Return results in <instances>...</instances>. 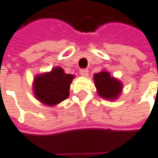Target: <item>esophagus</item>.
<instances>
[{"label":"esophagus","instance_id":"34e87169","mask_svg":"<svg viewBox=\"0 0 158 158\" xmlns=\"http://www.w3.org/2000/svg\"><path fill=\"white\" fill-rule=\"evenodd\" d=\"M79 72H80V75L83 77H86L88 75V70L87 69H82V70H80Z\"/></svg>","mask_w":158,"mask_h":158}]
</instances>
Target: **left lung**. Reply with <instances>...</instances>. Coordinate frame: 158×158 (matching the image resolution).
Returning a JSON list of instances; mask_svg holds the SVG:
<instances>
[{
  "label": "left lung",
  "mask_w": 158,
  "mask_h": 158,
  "mask_svg": "<svg viewBox=\"0 0 158 158\" xmlns=\"http://www.w3.org/2000/svg\"><path fill=\"white\" fill-rule=\"evenodd\" d=\"M94 81L98 94L103 99H118L122 92V83L118 79L111 77L108 72L102 71L95 73L94 75Z\"/></svg>",
  "instance_id": "1"
}]
</instances>
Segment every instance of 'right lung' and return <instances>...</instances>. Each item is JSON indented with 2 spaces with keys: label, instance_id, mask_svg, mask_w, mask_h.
Instances as JSON below:
<instances>
[{
  "label": "right lung",
  "instance_id": "obj_1",
  "mask_svg": "<svg viewBox=\"0 0 158 158\" xmlns=\"http://www.w3.org/2000/svg\"><path fill=\"white\" fill-rule=\"evenodd\" d=\"M74 76L66 74L61 67L37 75L33 81V93L37 99L48 106H54L70 95V86Z\"/></svg>",
  "mask_w": 158,
  "mask_h": 158
}]
</instances>
